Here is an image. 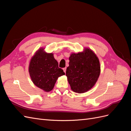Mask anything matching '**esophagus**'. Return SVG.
<instances>
[{
	"mask_svg": "<svg viewBox=\"0 0 131 131\" xmlns=\"http://www.w3.org/2000/svg\"><path fill=\"white\" fill-rule=\"evenodd\" d=\"M66 69H67V68H63V71H64V73H66Z\"/></svg>",
	"mask_w": 131,
	"mask_h": 131,
	"instance_id": "34e87169",
	"label": "esophagus"
}]
</instances>
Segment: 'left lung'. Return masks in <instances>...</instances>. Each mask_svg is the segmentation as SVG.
Listing matches in <instances>:
<instances>
[{
    "label": "left lung",
    "mask_w": 131,
    "mask_h": 131,
    "mask_svg": "<svg viewBox=\"0 0 131 131\" xmlns=\"http://www.w3.org/2000/svg\"><path fill=\"white\" fill-rule=\"evenodd\" d=\"M66 70L67 80L74 92H88L96 84L101 73V65L96 54L89 47L78 53L73 52L69 58Z\"/></svg>",
    "instance_id": "left-lung-1"
}]
</instances>
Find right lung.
Wrapping results in <instances>:
<instances>
[{
	"instance_id": "1",
	"label": "right lung",
	"mask_w": 131,
	"mask_h": 131,
	"mask_svg": "<svg viewBox=\"0 0 131 131\" xmlns=\"http://www.w3.org/2000/svg\"><path fill=\"white\" fill-rule=\"evenodd\" d=\"M28 72L33 84L46 92L52 90L58 78L65 75L63 70L58 67L53 53L46 52L42 47L31 57Z\"/></svg>"
}]
</instances>
